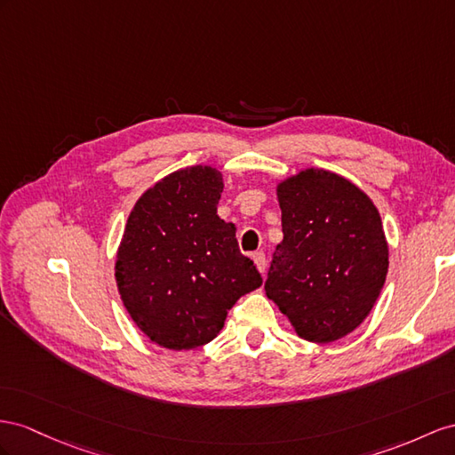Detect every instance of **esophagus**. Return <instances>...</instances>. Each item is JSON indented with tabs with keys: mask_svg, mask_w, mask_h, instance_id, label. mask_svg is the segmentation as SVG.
Segmentation results:
<instances>
[{
	"mask_svg": "<svg viewBox=\"0 0 455 455\" xmlns=\"http://www.w3.org/2000/svg\"><path fill=\"white\" fill-rule=\"evenodd\" d=\"M251 259H253L255 267H258V271H259L261 275H265V271H267V259H265V253H261V251H255V253L251 255Z\"/></svg>",
	"mask_w": 455,
	"mask_h": 455,
	"instance_id": "1",
	"label": "esophagus"
}]
</instances>
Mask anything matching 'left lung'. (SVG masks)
<instances>
[{
	"label": "left lung",
	"mask_w": 455,
	"mask_h": 455,
	"mask_svg": "<svg viewBox=\"0 0 455 455\" xmlns=\"http://www.w3.org/2000/svg\"><path fill=\"white\" fill-rule=\"evenodd\" d=\"M283 242L265 294L299 339L331 344L354 332L377 304L388 242L371 197L340 174L309 167L276 184Z\"/></svg>",
	"instance_id": "left-lung-1"
}]
</instances>
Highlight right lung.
Listing matches in <instances>:
<instances>
[{"label":"right lung","mask_w":455,"mask_h":455,"mask_svg":"<svg viewBox=\"0 0 455 455\" xmlns=\"http://www.w3.org/2000/svg\"><path fill=\"white\" fill-rule=\"evenodd\" d=\"M223 174L179 169L138 197L115 258V281L136 327L161 347L212 342L228 309L261 286L238 250L236 227L217 215Z\"/></svg>","instance_id":"1"}]
</instances>
